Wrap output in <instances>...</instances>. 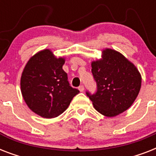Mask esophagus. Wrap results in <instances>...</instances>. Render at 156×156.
Instances as JSON below:
<instances>
[{"instance_id": "34e87169", "label": "esophagus", "mask_w": 156, "mask_h": 156, "mask_svg": "<svg viewBox=\"0 0 156 156\" xmlns=\"http://www.w3.org/2000/svg\"><path fill=\"white\" fill-rule=\"evenodd\" d=\"M78 90H80L81 92H83V90H84V87H83V85L79 86V87H78Z\"/></svg>"}]
</instances>
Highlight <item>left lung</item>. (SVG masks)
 <instances>
[{"instance_id":"8db88e82","label":"left lung","mask_w":156,"mask_h":156,"mask_svg":"<svg viewBox=\"0 0 156 156\" xmlns=\"http://www.w3.org/2000/svg\"><path fill=\"white\" fill-rule=\"evenodd\" d=\"M97 91L87 92L94 108L108 117L126 111L138 96L142 84L139 71L121 52L111 48L102 51V58L91 62Z\"/></svg>"}]
</instances>
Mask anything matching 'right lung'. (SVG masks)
Segmentation results:
<instances>
[{
  "mask_svg": "<svg viewBox=\"0 0 156 156\" xmlns=\"http://www.w3.org/2000/svg\"><path fill=\"white\" fill-rule=\"evenodd\" d=\"M65 57H56L50 49L31 56L21 76V92L28 108L44 118L63 113L79 90L71 87L63 70Z\"/></svg>",
  "mask_w": 156,
  "mask_h": 156,
  "instance_id": "add662e5",
  "label": "right lung"
}]
</instances>
